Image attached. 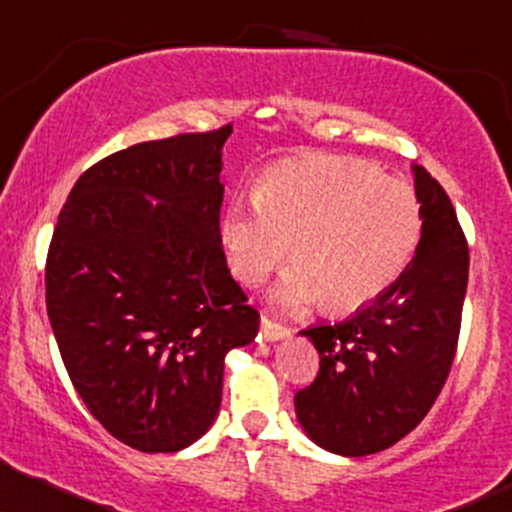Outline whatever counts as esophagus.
<instances>
[{
  "instance_id": "34e87169",
  "label": "esophagus",
  "mask_w": 512,
  "mask_h": 512,
  "mask_svg": "<svg viewBox=\"0 0 512 512\" xmlns=\"http://www.w3.org/2000/svg\"><path fill=\"white\" fill-rule=\"evenodd\" d=\"M288 334H291V329L288 326H281L272 322V319L262 317V336L264 341H281V338H286Z\"/></svg>"
}]
</instances>
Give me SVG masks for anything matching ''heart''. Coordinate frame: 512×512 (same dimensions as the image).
<instances>
[{"label":"heart","instance_id":"heart-1","mask_svg":"<svg viewBox=\"0 0 512 512\" xmlns=\"http://www.w3.org/2000/svg\"><path fill=\"white\" fill-rule=\"evenodd\" d=\"M415 190L362 159L312 155L269 166L252 200L221 217V248L233 276L257 286L293 250L276 303H322L350 312L377 300L408 267L420 243Z\"/></svg>","mask_w":512,"mask_h":512}]
</instances>
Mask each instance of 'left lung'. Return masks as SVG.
I'll use <instances>...</instances> for the list:
<instances>
[{"instance_id": "left-lung-1", "label": "left lung", "mask_w": 512, "mask_h": 512, "mask_svg": "<svg viewBox=\"0 0 512 512\" xmlns=\"http://www.w3.org/2000/svg\"><path fill=\"white\" fill-rule=\"evenodd\" d=\"M412 171L415 257L353 317L300 331L315 343L319 372L295 393V415L317 446L350 458L384 451L427 417L458 348L470 250L441 183L424 166Z\"/></svg>"}]
</instances>
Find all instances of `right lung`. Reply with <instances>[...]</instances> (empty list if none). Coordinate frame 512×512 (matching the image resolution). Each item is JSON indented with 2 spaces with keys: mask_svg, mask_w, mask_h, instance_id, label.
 Listing matches in <instances>:
<instances>
[{
  "mask_svg": "<svg viewBox=\"0 0 512 512\" xmlns=\"http://www.w3.org/2000/svg\"><path fill=\"white\" fill-rule=\"evenodd\" d=\"M231 131L104 157L54 226L45 288L61 360L92 417L135 451L176 453L200 439L219 412L226 353L260 329L219 236Z\"/></svg>",
  "mask_w": 512,
  "mask_h": 512,
  "instance_id": "add662e5",
  "label": "right lung"
}]
</instances>
